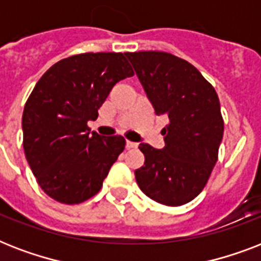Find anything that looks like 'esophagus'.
Masks as SVG:
<instances>
[{
  "label": "esophagus",
  "mask_w": 261,
  "mask_h": 261,
  "mask_svg": "<svg viewBox=\"0 0 261 261\" xmlns=\"http://www.w3.org/2000/svg\"><path fill=\"white\" fill-rule=\"evenodd\" d=\"M138 146L137 142H131V141H126V147L127 149H134V147Z\"/></svg>",
  "instance_id": "1"
}]
</instances>
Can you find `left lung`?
Instances as JSON below:
<instances>
[{
  "label": "left lung",
  "instance_id": "obj_1",
  "mask_svg": "<svg viewBox=\"0 0 261 261\" xmlns=\"http://www.w3.org/2000/svg\"><path fill=\"white\" fill-rule=\"evenodd\" d=\"M157 115L169 119L165 146L141 143L143 167L135 171L142 192L165 206H181L206 186L218 160L223 119L218 94L190 62L161 51L124 53Z\"/></svg>",
  "mask_w": 261,
  "mask_h": 261
}]
</instances>
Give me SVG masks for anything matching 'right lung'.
Segmentation results:
<instances>
[{
  "instance_id": "add662e5",
  "label": "right lung",
  "mask_w": 261,
  "mask_h": 261,
  "mask_svg": "<svg viewBox=\"0 0 261 261\" xmlns=\"http://www.w3.org/2000/svg\"><path fill=\"white\" fill-rule=\"evenodd\" d=\"M131 75L122 53H87L53 65L35 85L22 112V146L50 198L77 204L100 191L126 141L90 133L88 122L115 84Z\"/></svg>"
}]
</instances>
